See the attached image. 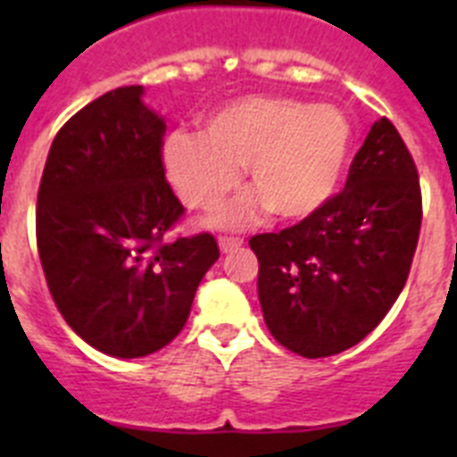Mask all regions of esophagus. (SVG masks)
Returning a JSON list of instances; mask_svg holds the SVG:
<instances>
[{"label": "esophagus", "mask_w": 457, "mask_h": 457, "mask_svg": "<svg viewBox=\"0 0 457 457\" xmlns=\"http://www.w3.org/2000/svg\"><path fill=\"white\" fill-rule=\"evenodd\" d=\"M242 247V240L240 237H220V249L221 253H231L236 249Z\"/></svg>", "instance_id": "34e87169"}]
</instances>
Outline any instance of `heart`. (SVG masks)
<instances>
[{
  "mask_svg": "<svg viewBox=\"0 0 457 457\" xmlns=\"http://www.w3.org/2000/svg\"><path fill=\"white\" fill-rule=\"evenodd\" d=\"M353 137V123L334 104L242 96L205 116L204 135H169L162 164L173 189L194 210L220 208L240 185V167H247L256 189L221 210L217 226L237 228L270 210L300 221L334 199Z\"/></svg>",
  "mask_w": 457,
  "mask_h": 457,
  "instance_id": "1",
  "label": "heart"
}]
</instances>
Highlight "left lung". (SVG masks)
<instances>
[{
    "instance_id": "obj_1",
    "label": "left lung",
    "mask_w": 457,
    "mask_h": 457,
    "mask_svg": "<svg viewBox=\"0 0 457 457\" xmlns=\"http://www.w3.org/2000/svg\"><path fill=\"white\" fill-rule=\"evenodd\" d=\"M419 228L417 167L382 116L354 155L341 194L300 224L249 240L272 337L306 359L357 345L398 300Z\"/></svg>"
}]
</instances>
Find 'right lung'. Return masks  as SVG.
I'll list each match as a JSON object with an SVG mask.
<instances>
[{
  "label": "right lung",
  "mask_w": 457,
  "mask_h": 457,
  "mask_svg": "<svg viewBox=\"0 0 457 457\" xmlns=\"http://www.w3.org/2000/svg\"><path fill=\"white\" fill-rule=\"evenodd\" d=\"M164 130L144 87L114 88L59 130L40 179L47 288L72 332L109 357H146L179 337L220 258L210 233L162 242L183 215L164 179Z\"/></svg>",
  "instance_id": "right-lung-1"
}]
</instances>
